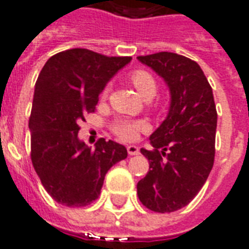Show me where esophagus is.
Here are the masks:
<instances>
[{"label": "esophagus", "instance_id": "esophagus-1", "mask_svg": "<svg viewBox=\"0 0 249 249\" xmlns=\"http://www.w3.org/2000/svg\"><path fill=\"white\" fill-rule=\"evenodd\" d=\"M126 150L129 153L130 156H137L140 153L139 146H136V145H129V146H126Z\"/></svg>", "mask_w": 249, "mask_h": 249}]
</instances>
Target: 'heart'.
Returning <instances> with one entry per match:
<instances>
[{
  "instance_id": "1",
  "label": "heart",
  "mask_w": 249,
  "mask_h": 249,
  "mask_svg": "<svg viewBox=\"0 0 249 249\" xmlns=\"http://www.w3.org/2000/svg\"><path fill=\"white\" fill-rule=\"evenodd\" d=\"M130 80L133 83L134 88L142 97L154 96V93L157 91V83L152 75L146 71H142V70L134 71L130 76ZM104 95H107V89L104 91ZM112 129L120 139L125 140V141H132V140L137 139L141 130L146 129V124L139 120H117L113 124Z\"/></svg>"
}]
</instances>
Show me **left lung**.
<instances>
[{
    "label": "left lung",
    "mask_w": 249,
    "mask_h": 249,
    "mask_svg": "<svg viewBox=\"0 0 249 249\" xmlns=\"http://www.w3.org/2000/svg\"><path fill=\"white\" fill-rule=\"evenodd\" d=\"M163 79L170 92L166 119L150 136L148 174L137 183L146 209L173 213L199 193L213 165L218 115L213 88L199 64L174 53L139 56Z\"/></svg>",
    "instance_id": "left-lung-1"
}]
</instances>
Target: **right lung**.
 Wrapping results in <instances>:
<instances>
[{
	"mask_svg": "<svg viewBox=\"0 0 249 249\" xmlns=\"http://www.w3.org/2000/svg\"><path fill=\"white\" fill-rule=\"evenodd\" d=\"M130 56H106L87 49L58 53L46 62L34 89L29 120L31 162L51 198L83 207L99 198L110 167L128 157L124 145L100 139L95 149L79 139V121L95 110L107 83Z\"/></svg>",
	"mask_w": 249,
	"mask_h": 249,
	"instance_id": "right-lung-1",
	"label": "right lung"
}]
</instances>
